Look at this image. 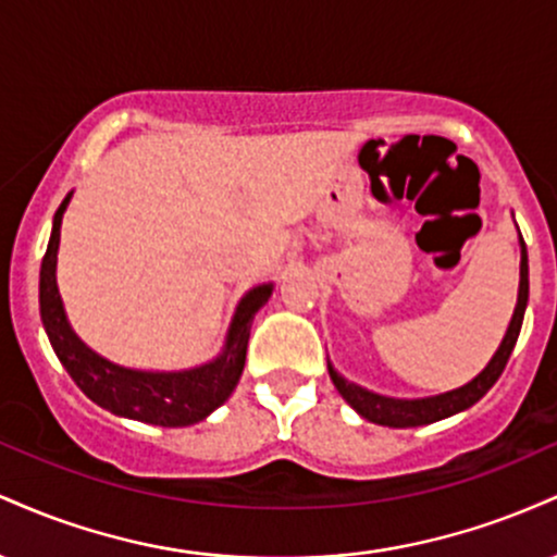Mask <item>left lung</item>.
<instances>
[{
  "label": "left lung",
  "mask_w": 557,
  "mask_h": 557,
  "mask_svg": "<svg viewBox=\"0 0 557 557\" xmlns=\"http://www.w3.org/2000/svg\"><path fill=\"white\" fill-rule=\"evenodd\" d=\"M527 300H529V259H527V243H523V238H521L519 304H516L513 319H510V327H508V332H505L500 348H497V354L492 356L487 369H484L476 380H471L469 385L453 389V393L434 395V398H424V400L382 398V395H374V393H369V389L354 385V382L343 380V376L330 367L332 382H335L337 393H341L343 398L348 400L363 419L374 421V424L398 426L400 430V426H421V424H432V421L453 417V413L463 411V408L474 406L479 398H484V395H487V389L497 382V376L503 374L505 363H508L510 354H513V345H516V341H519L523 311H527Z\"/></svg>",
  "instance_id": "1"
}]
</instances>
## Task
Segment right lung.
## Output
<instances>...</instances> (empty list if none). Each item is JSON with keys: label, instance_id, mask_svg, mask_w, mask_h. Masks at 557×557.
I'll return each mask as SVG.
<instances>
[{"label": "right lung", "instance_id": "add662e5", "mask_svg": "<svg viewBox=\"0 0 557 557\" xmlns=\"http://www.w3.org/2000/svg\"><path fill=\"white\" fill-rule=\"evenodd\" d=\"M70 194L60 203L54 214L52 238L41 261V283H38V304H41V322L47 327L57 359L73 376V382L91 398L96 406L117 413V417L138 419L146 424L159 426H188L207 419L214 408L230 398L243 374L246 363L248 332H251L253 314L272 296V285L253 287L240 300L235 311L225 354L201 369H190L181 374H151L131 372V369L114 367L88 350L75 332L70 330L65 309H62L60 290H57V248H60V225Z\"/></svg>", "mask_w": 557, "mask_h": 557}]
</instances>
